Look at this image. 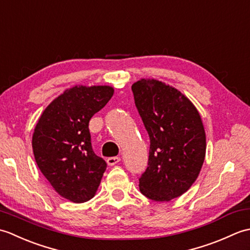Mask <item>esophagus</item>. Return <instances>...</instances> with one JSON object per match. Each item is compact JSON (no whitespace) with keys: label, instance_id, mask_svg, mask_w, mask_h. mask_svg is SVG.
Segmentation results:
<instances>
[{"label":"esophagus","instance_id":"1","mask_svg":"<svg viewBox=\"0 0 250 250\" xmlns=\"http://www.w3.org/2000/svg\"><path fill=\"white\" fill-rule=\"evenodd\" d=\"M119 162H120L119 157H110V158L107 159V164L110 167H113V166H115V164L119 163Z\"/></svg>","mask_w":250,"mask_h":250}]
</instances>
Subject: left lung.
Here are the masks:
<instances>
[{
	"label": "left lung",
	"instance_id": "1",
	"mask_svg": "<svg viewBox=\"0 0 250 250\" xmlns=\"http://www.w3.org/2000/svg\"><path fill=\"white\" fill-rule=\"evenodd\" d=\"M132 92L150 140L140 190L152 201L168 202L199 176L206 151L203 124L194 105L161 82L141 79L132 84Z\"/></svg>",
	"mask_w": 250,
	"mask_h": 250
}]
</instances>
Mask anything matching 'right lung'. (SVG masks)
<instances>
[{
	"label": "right lung",
	"mask_w": 250,
	"mask_h": 250,
	"mask_svg": "<svg viewBox=\"0 0 250 250\" xmlns=\"http://www.w3.org/2000/svg\"><path fill=\"white\" fill-rule=\"evenodd\" d=\"M114 94L108 86L74 87L47 106L35 126L32 147L47 180L74 203L92 199L107 164L92 149L89 121Z\"/></svg>",
	"instance_id": "1"
}]
</instances>
